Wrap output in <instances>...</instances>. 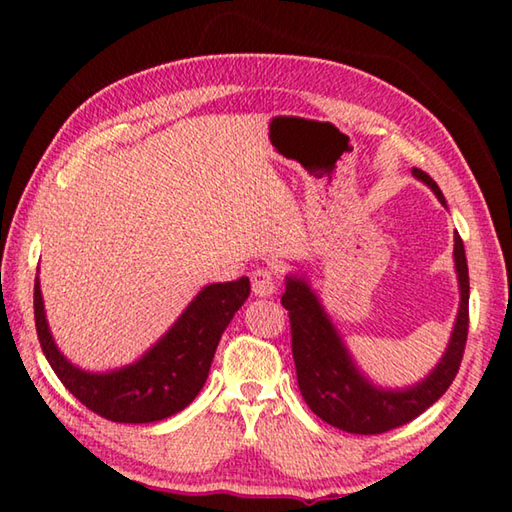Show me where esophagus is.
Returning a JSON list of instances; mask_svg holds the SVG:
<instances>
[{
  "instance_id": "1",
  "label": "esophagus",
  "mask_w": 512,
  "mask_h": 512,
  "mask_svg": "<svg viewBox=\"0 0 512 512\" xmlns=\"http://www.w3.org/2000/svg\"><path fill=\"white\" fill-rule=\"evenodd\" d=\"M250 284H253V293L257 298H271L277 291L275 273L271 268H257V271H253V275H250Z\"/></svg>"
}]
</instances>
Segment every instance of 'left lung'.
<instances>
[{
    "label": "left lung",
    "instance_id": "1",
    "mask_svg": "<svg viewBox=\"0 0 512 512\" xmlns=\"http://www.w3.org/2000/svg\"><path fill=\"white\" fill-rule=\"evenodd\" d=\"M413 178L427 185L443 205L445 196L427 173L413 169ZM454 268L458 277V314L443 357L427 377L406 388H384L366 377L345 345L339 329L311 289L305 275H287L282 305L291 318V348L300 393L311 411L332 427L372 436L418 418L452 386L461 366L470 325V275L463 241L454 235Z\"/></svg>",
    "mask_w": 512,
    "mask_h": 512
}]
</instances>
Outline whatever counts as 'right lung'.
Wrapping results in <instances>:
<instances>
[{"label":"right lung","instance_id":"obj_1","mask_svg":"<svg viewBox=\"0 0 512 512\" xmlns=\"http://www.w3.org/2000/svg\"><path fill=\"white\" fill-rule=\"evenodd\" d=\"M248 296V277L207 284L140 359L106 372L74 366L58 350L47 323L38 275L33 309L40 348L67 391L101 418L146 424L169 418L194 402L210 375L221 334Z\"/></svg>","mask_w":512,"mask_h":512}]
</instances>
